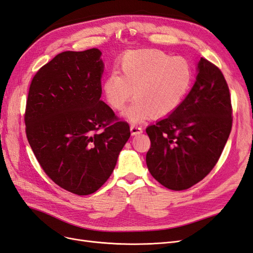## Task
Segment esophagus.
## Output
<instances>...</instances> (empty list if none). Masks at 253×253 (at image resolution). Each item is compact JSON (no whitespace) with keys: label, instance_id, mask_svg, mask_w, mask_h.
<instances>
[{"label":"esophagus","instance_id":"34e87169","mask_svg":"<svg viewBox=\"0 0 253 253\" xmlns=\"http://www.w3.org/2000/svg\"><path fill=\"white\" fill-rule=\"evenodd\" d=\"M142 133V127L139 126H131V134L133 136Z\"/></svg>","mask_w":253,"mask_h":253}]
</instances>
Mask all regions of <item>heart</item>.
I'll use <instances>...</instances> for the list:
<instances>
[{
  "instance_id": "b5f03b06",
  "label": "heart",
  "mask_w": 253,
  "mask_h": 253,
  "mask_svg": "<svg viewBox=\"0 0 253 253\" xmlns=\"http://www.w3.org/2000/svg\"><path fill=\"white\" fill-rule=\"evenodd\" d=\"M102 83L105 100L114 110L125 108L135 94L136 99L122 112L128 121L142 122L154 115L169 116L178 109L193 81V68L182 57H171L158 49L126 52Z\"/></svg>"
}]
</instances>
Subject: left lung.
I'll return each instance as SVG.
<instances>
[{
	"label": "left lung",
	"mask_w": 253,
	"mask_h": 253,
	"mask_svg": "<svg viewBox=\"0 0 253 253\" xmlns=\"http://www.w3.org/2000/svg\"><path fill=\"white\" fill-rule=\"evenodd\" d=\"M193 87L178 109L147 127V166L168 189L181 191L204 179L218 162L232 127V106L223 73L201 58Z\"/></svg>",
	"instance_id": "8db88e82"
}]
</instances>
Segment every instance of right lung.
<instances>
[{
  "label": "right lung",
  "instance_id": "add662e5",
  "mask_svg": "<svg viewBox=\"0 0 253 253\" xmlns=\"http://www.w3.org/2000/svg\"><path fill=\"white\" fill-rule=\"evenodd\" d=\"M101 51H63L37 72L25 110L26 136L43 171L77 195L96 192L109 179L131 136L100 100Z\"/></svg>",
  "mask_w": 253,
  "mask_h": 253
}]
</instances>
